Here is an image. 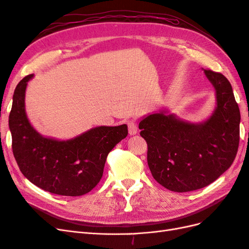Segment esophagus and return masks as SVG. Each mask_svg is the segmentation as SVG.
I'll use <instances>...</instances> for the list:
<instances>
[{"label": "esophagus", "instance_id": "obj_1", "mask_svg": "<svg viewBox=\"0 0 249 249\" xmlns=\"http://www.w3.org/2000/svg\"><path fill=\"white\" fill-rule=\"evenodd\" d=\"M129 134L131 135V136H133V135H136L138 133V125L136 124V122H129Z\"/></svg>", "mask_w": 249, "mask_h": 249}]
</instances>
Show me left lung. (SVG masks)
I'll return each instance as SVG.
<instances>
[{"label":"left lung","instance_id":"left-lung-1","mask_svg":"<svg viewBox=\"0 0 249 249\" xmlns=\"http://www.w3.org/2000/svg\"><path fill=\"white\" fill-rule=\"evenodd\" d=\"M203 72L216 95L209 118L189 123L161 109L139 123L150 172L173 192H189L213 183L231 167L238 152L241 116L231 83L219 72Z\"/></svg>","mask_w":249,"mask_h":249}]
</instances>
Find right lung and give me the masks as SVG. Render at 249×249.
I'll return each mask as SVG.
<instances>
[{"label":"right lung","instance_id":"obj_1","mask_svg":"<svg viewBox=\"0 0 249 249\" xmlns=\"http://www.w3.org/2000/svg\"><path fill=\"white\" fill-rule=\"evenodd\" d=\"M14 90L9 129L18 167L30 182L48 192L81 196L91 191L103 177L108 154L127 135V125H100L69 140L44 137L30 124L25 96L28 82Z\"/></svg>","mask_w":249,"mask_h":249}]
</instances>
